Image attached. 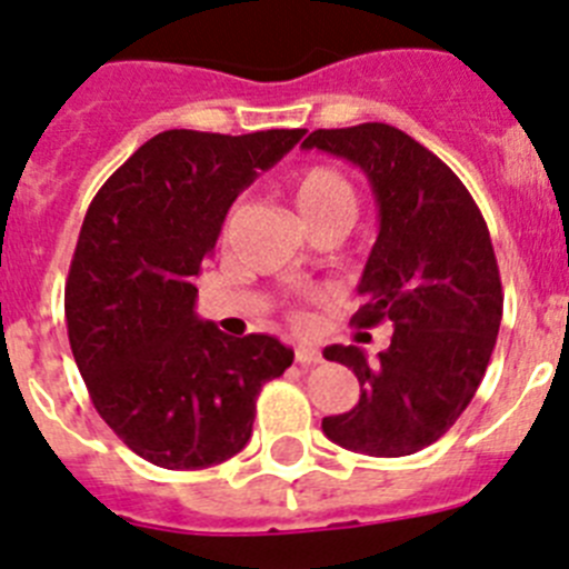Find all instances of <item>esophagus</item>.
Returning a JSON list of instances; mask_svg holds the SVG:
<instances>
[{
	"mask_svg": "<svg viewBox=\"0 0 569 569\" xmlns=\"http://www.w3.org/2000/svg\"><path fill=\"white\" fill-rule=\"evenodd\" d=\"M295 360H298L300 367H315V363H320V352L312 349V346H298L295 349Z\"/></svg>",
	"mask_w": 569,
	"mask_h": 569,
	"instance_id": "34e87169",
	"label": "esophagus"
}]
</instances>
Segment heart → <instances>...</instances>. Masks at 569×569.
<instances>
[{
  "instance_id": "obj_1",
  "label": "heart",
  "mask_w": 569,
  "mask_h": 569,
  "mask_svg": "<svg viewBox=\"0 0 569 569\" xmlns=\"http://www.w3.org/2000/svg\"><path fill=\"white\" fill-rule=\"evenodd\" d=\"M289 194L300 220L312 234L343 231L352 220L355 191L340 171L329 166H306L289 177Z\"/></svg>"
}]
</instances>
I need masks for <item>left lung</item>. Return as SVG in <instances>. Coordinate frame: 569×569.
<instances>
[{
  "label": "left lung",
  "instance_id": "left-lung-1",
  "mask_svg": "<svg viewBox=\"0 0 569 569\" xmlns=\"http://www.w3.org/2000/svg\"><path fill=\"white\" fill-rule=\"evenodd\" d=\"M303 148L343 157L372 182L380 231L352 323H392L378 360L360 346L323 349L360 383V401L323 418V432L352 452L412 456L461 418L496 349L503 291L490 229L456 171L401 128H318Z\"/></svg>",
  "mask_w": 569,
  "mask_h": 569
}]
</instances>
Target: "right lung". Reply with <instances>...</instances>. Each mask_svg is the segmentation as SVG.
<instances>
[{"instance_id":"add662e5","label":"right lung","mask_w":569,"mask_h":569,"mask_svg":"<svg viewBox=\"0 0 569 569\" xmlns=\"http://www.w3.org/2000/svg\"><path fill=\"white\" fill-rule=\"evenodd\" d=\"M303 134L162 131L88 206L66 283L68 340L102 421L157 467L237 456L263 383L295 360L271 335L229 338L197 318L194 278L237 194Z\"/></svg>"}]
</instances>
